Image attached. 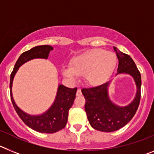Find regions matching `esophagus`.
I'll list each match as a JSON object with an SVG mask.
<instances>
[{"instance_id": "1", "label": "esophagus", "mask_w": 154, "mask_h": 154, "mask_svg": "<svg viewBox=\"0 0 154 154\" xmlns=\"http://www.w3.org/2000/svg\"><path fill=\"white\" fill-rule=\"evenodd\" d=\"M76 95H77L78 96H82V94L81 89H79L78 90H77V92H76Z\"/></svg>"}]
</instances>
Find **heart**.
<instances>
[{"mask_svg":"<svg viewBox=\"0 0 154 154\" xmlns=\"http://www.w3.org/2000/svg\"><path fill=\"white\" fill-rule=\"evenodd\" d=\"M117 64V57L103 49H92L79 55L71 60L70 67L62 69V74L74 79L76 75H84L89 85H99L112 74Z\"/></svg>","mask_w":154,"mask_h":154,"instance_id":"1","label":"heart"}]
</instances>
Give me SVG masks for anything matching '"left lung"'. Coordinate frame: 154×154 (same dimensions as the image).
<instances>
[{"label": "left lung", "instance_id": "8db88e82", "mask_svg": "<svg viewBox=\"0 0 154 154\" xmlns=\"http://www.w3.org/2000/svg\"><path fill=\"white\" fill-rule=\"evenodd\" d=\"M119 60L117 74L132 76L137 86V93L127 106H120L110 99L108 88L111 80L89 89H82L85 99V110L91 126L102 132H113L127 124L134 116L140 101L141 75L130 55L113 47Z\"/></svg>", "mask_w": 154, "mask_h": 154}]
</instances>
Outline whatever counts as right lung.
Returning a JSON list of instances; mask_svg holds the SVG:
<instances>
[{
	"label": "right lung",
	"mask_w": 154,
	"mask_h": 154,
	"mask_svg": "<svg viewBox=\"0 0 154 154\" xmlns=\"http://www.w3.org/2000/svg\"><path fill=\"white\" fill-rule=\"evenodd\" d=\"M53 47L50 45H38L22 53L16 62L10 78V93L12 104L19 117L28 127L39 133H54L62 130L67 123L69 110L72 106L75 99L77 88L70 89L65 85H58L55 101L48 109L39 115H30L19 108L14 100L12 84L14 75L20 66L35 58H48Z\"/></svg>",
	"instance_id": "right-lung-1"
}]
</instances>
